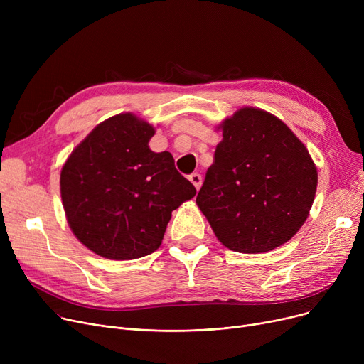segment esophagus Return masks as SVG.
Returning <instances> with one entry per match:
<instances>
[{
    "label": "esophagus",
    "instance_id": "1",
    "mask_svg": "<svg viewBox=\"0 0 364 364\" xmlns=\"http://www.w3.org/2000/svg\"><path fill=\"white\" fill-rule=\"evenodd\" d=\"M188 180L192 181V184L196 187V190L200 188V186H202V176L198 174V172H195V174H190Z\"/></svg>",
    "mask_w": 364,
    "mask_h": 364
}]
</instances>
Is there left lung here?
Listing matches in <instances>:
<instances>
[{
    "mask_svg": "<svg viewBox=\"0 0 364 364\" xmlns=\"http://www.w3.org/2000/svg\"><path fill=\"white\" fill-rule=\"evenodd\" d=\"M221 128L223 141L196 203L228 250L272 251L307 220L316 165L288 125L269 112L243 107Z\"/></svg>",
    "mask_w": 364,
    "mask_h": 364,
    "instance_id": "1",
    "label": "left lung"
}]
</instances>
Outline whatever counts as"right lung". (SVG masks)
Segmentation results:
<instances>
[{
	"mask_svg": "<svg viewBox=\"0 0 364 364\" xmlns=\"http://www.w3.org/2000/svg\"><path fill=\"white\" fill-rule=\"evenodd\" d=\"M155 128L132 113L95 127L60 174V193L73 235L109 259H136L162 243L171 213L196 195L169 151L155 153Z\"/></svg>",
	"mask_w": 364,
	"mask_h": 364,
	"instance_id": "obj_1",
	"label": "right lung"
}]
</instances>
